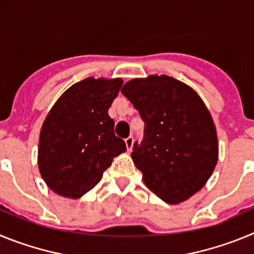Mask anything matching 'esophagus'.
<instances>
[{
    "label": "esophagus",
    "instance_id": "obj_1",
    "mask_svg": "<svg viewBox=\"0 0 254 254\" xmlns=\"http://www.w3.org/2000/svg\"><path fill=\"white\" fill-rule=\"evenodd\" d=\"M125 142H126V146H127V150L131 151L132 147H133V137H132V136H128V137L125 140Z\"/></svg>",
    "mask_w": 254,
    "mask_h": 254
}]
</instances>
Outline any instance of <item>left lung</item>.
<instances>
[{
    "label": "left lung",
    "mask_w": 254,
    "mask_h": 254,
    "mask_svg": "<svg viewBox=\"0 0 254 254\" xmlns=\"http://www.w3.org/2000/svg\"><path fill=\"white\" fill-rule=\"evenodd\" d=\"M145 122L131 156L159 198L179 203L197 193L219 159L215 123L198 94L167 75L132 78L121 89Z\"/></svg>",
    "instance_id": "left-lung-1"
}]
</instances>
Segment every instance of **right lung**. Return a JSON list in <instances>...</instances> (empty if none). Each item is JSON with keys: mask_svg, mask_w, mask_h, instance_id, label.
I'll return each mask as SVG.
<instances>
[{"mask_svg": "<svg viewBox=\"0 0 254 254\" xmlns=\"http://www.w3.org/2000/svg\"><path fill=\"white\" fill-rule=\"evenodd\" d=\"M122 84V78H85L68 87L47 114L39 134L38 168L46 185L60 196L78 198L89 192L113 158L126 151L108 116Z\"/></svg>", "mask_w": 254, "mask_h": 254, "instance_id": "1", "label": "right lung"}]
</instances>
